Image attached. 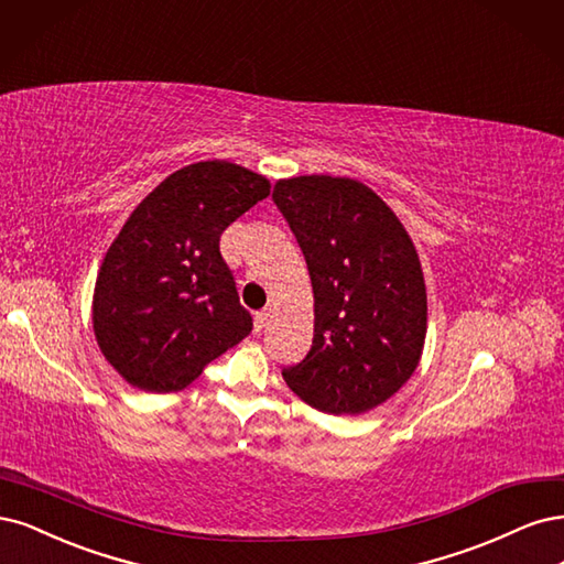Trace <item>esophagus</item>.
Instances as JSON below:
<instances>
[{
    "label": "esophagus",
    "mask_w": 564,
    "mask_h": 564,
    "mask_svg": "<svg viewBox=\"0 0 564 564\" xmlns=\"http://www.w3.org/2000/svg\"><path fill=\"white\" fill-rule=\"evenodd\" d=\"M269 318H271V308H260V312L256 314V328L262 330Z\"/></svg>",
    "instance_id": "esophagus-1"
}]
</instances>
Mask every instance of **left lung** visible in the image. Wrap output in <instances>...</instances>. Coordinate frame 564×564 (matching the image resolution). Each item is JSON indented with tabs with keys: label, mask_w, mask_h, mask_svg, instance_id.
<instances>
[{
	"label": "left lung",
	"mask_w": 564,
	"mask_h": 564,
	"mask_svg": "<svg viewBox=\"0 0 564 564\" xmlns=\"http://www.w3.org/2000/svg\"><path fill=\"white\" fill-rule=\"evenodd\" d=\"M314 288V341L285 384L328 414L368 412L420 366L426 285L401 220L358 180L300 175L274 194Z\"/></svg>",
	"instance_id": "8db88e82"
}]
</instances>
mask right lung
<instances>
[{
	"instance_id": "1",
	"label": "right lung",
	"mask_w": 564,
	"mask_h": 564,
	"mask_svg": "<svg viewBox=\"0 0 564 564\" xmlns=\"http://www.w3.org/2000/svg\"><path fill=\"white\" fill-rule=\"evenodd\" d=\"M267 196V177L215 159L175 171L131 213L94 293L98 347L129 384L185 389L250 335L220 236Z\"/></svg>"
}]
</instances>
